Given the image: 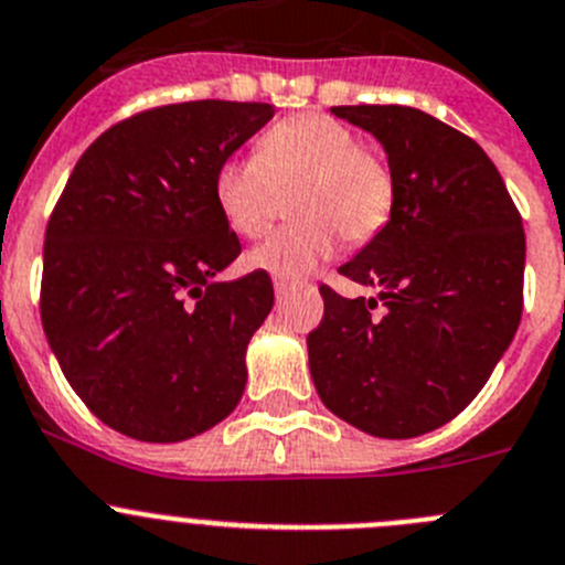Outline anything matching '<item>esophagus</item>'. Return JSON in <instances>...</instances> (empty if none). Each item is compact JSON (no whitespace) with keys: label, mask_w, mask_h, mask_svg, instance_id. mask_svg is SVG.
Returning <instances> with one entry per match:
<instances>
[{"label":"esophagus","mask_w":565,"mask_h":565,"mask_svg":"<svg viewBox=\"0 0 565 565\" xmlns=\"http://www.w3.org/2000/svg\"><path fill=\"white\" fill-rule=\"evenodd\" d=\"M287 289H289V284H287V281H278V278H276V298H278V300H284V295H287Z\"/></svg>","instance_id":"obj_1"}]
</instances>
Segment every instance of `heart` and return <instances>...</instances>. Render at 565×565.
<instances>
[{
  "mask_svg": "<svg viewBox=\"0 0 565 565\" xmlns=\"http://www.w3.org/2000/svg\"><path fill=\"white\" fill-rule=\"evenodd\" d=\"M298 223L276 231L250 253V267L278 281H298L331 256L337 234L367 242L393 211L387 163L362 150L354 130L331 116L307 110L267 128L253 156L228 158L214 175V203L242 239H258L273 223L278 192L292 189Z\"/></svg>",
  "mask_w": 565,
  "mask_h": 565,
  "instance_id": "heart-1",
  "label": "heart"
}]
</instances>
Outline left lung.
<instances>
[{
  "label": "left lung",
  "mask_w": 565,
  "mask_h": 565,
  "mask_svg": "<svg viewBox=\"0 0 565 565\" xmlns=\"http://www.w3.org/2000/svg\"><path fill=\"white\" fill-rule=\"evenodd\" d=\"M331 110L384 147L395 194L384 228L340 267L376 295L320 287L309 371L337 418L390 440L418 437L457 418L513 342L524 228L499 170L466 134L407 105Z\"/></svg>",
  "instance_id": "left-lung-1"
}]
</instances>
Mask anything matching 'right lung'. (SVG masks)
<instances>
[{
  "mask_svg": "<svg viewBox=\"0 0 565 565\" xmlns=\"http://www.w3.org/2000/svg\"><path fill=\"white\" fill-rule=\"evenodd\" d=\"M276 108L200 99L145 110L81 156L44 239L41 323L72 390L110 429L178 443L234 413L270 276L217 281L242 253L214 175Z\"/></svg>",
  "mask_w": 565,
  "mask_h": 565,
  "instance_id": "1",
  "label": "right lung"
}]
</instances>
